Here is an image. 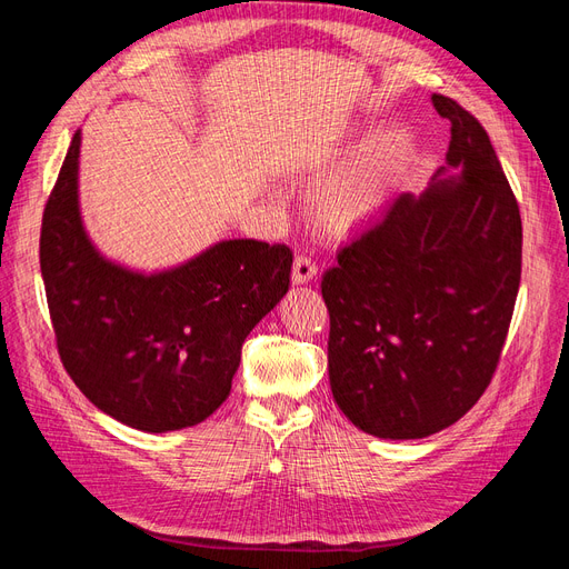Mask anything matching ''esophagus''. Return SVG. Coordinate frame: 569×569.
Instances as JSON below:
<instances>
[{
    "label": "esophagus",
    "instance_id": "obj_1",
    "mask_svg": "<svg viewBox=\"0 0 569 569\" xmlns=\"http://www.w3.org/2000/svg\"><path fill=\"white\" fill-rule=\"evenodd\" d=\"M318 274V263L311 256H297L295 258V270H291V282L295 284H308Z\"/></svg>",
    "mask_w": 569,
    "mask_h": 569
}]
</instances>
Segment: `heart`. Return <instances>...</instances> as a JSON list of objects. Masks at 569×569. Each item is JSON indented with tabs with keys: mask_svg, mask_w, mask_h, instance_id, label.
Here are the masks:
<instances>
[{
	"mask_svg": "<svg viewBox=\"0 0 569 569\" xmlns=\"http://www.w3.org/2000/svg\"><path fill=\"white\" fill-rule=\"evenodd\" d=\"M412 157V134L406 126H387L358 147L353 159L320 192V213L339 228L372 216L391 194Z\"/></svg>",
	"mask_w": 569,
	"mask_h": 569,
	"instance_id": "heart-1",
	"label": "heart"
}]
</instances>
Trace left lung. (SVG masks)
<instances>
[{
  "label": "left lung",
  "mask_w": 569,
  "mask_h": 569,
  "mask_svg": "<svg viewBox=\"0 0 569 569\" xmlns=\"http://www.w3.org/2000/svg\"><path fill=\"white\" fill-rule=\"evenodd\" d=\"M432 104L451 120L446 166L322 274L335 401L366 435L393 441L437 435L479 401L522 272L520 209L487 130L449 97Z\"/></svg>",
  "instance_id": "left-lung-1"
}]
</instances>
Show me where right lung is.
<instances>
[{
    "instance_id": "1",
    "label": "right lung",
    "mask_w": 569,
    "mask_h": 569,
    "mask_svg": "<svg viewBox=\"0 0 569 569\" xmlns=\"http://www.w3.org/2000/svg\"><path fill=\"white\" fill-rule=\"evenodd\" d=\"M80 130L42 216L40 268L66 372L140 432L203 422L228 399L242 343L289 289L291 251L222 239L157 272L101 253L82 226Z\"/></svg>"
}]
</instances>
